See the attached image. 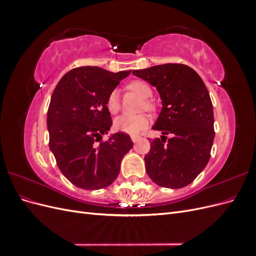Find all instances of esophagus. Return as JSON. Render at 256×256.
Here are the masks:
<instances>
[{
	"mask_svg": "<svg viewBox=\"0 0 256 256\" xmlns=\"http://www.w3.org/2000/svg\"><path fill=\"white\" fill-rule=\"evenodd\" d=\"M140 138H141V136H131V140H132V142H134V143L138 142V140H140Z\"/></svg>",
	"mask_w": 256,
	"mask_h": 256,
	"instance_id": "esophagus-1",
	"label": "esophagus"
}]
</instances>
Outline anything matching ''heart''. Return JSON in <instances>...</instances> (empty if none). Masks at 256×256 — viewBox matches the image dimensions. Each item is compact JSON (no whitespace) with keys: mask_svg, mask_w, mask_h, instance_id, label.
Segmentation results:
<instances>
[{"mask_svg":"<svg viewBox=\"0 0 256 256\" xmlns=\"http://www.w3.org/2000/svg\"><path fill=\"white\" fill-rule=\"evenodd\" d=\"M127 90L136 92L138 96H141L143 99L142 108H145L147 111H154L156 109V104L152 102V90L150 86L148 83L142 80H134L131 81L127 84ZM106 108L112 114H116L120 109V92L118 90H113L109 96L106 98ZM150 120L145 114H136V115H130V114H124L118 116V118L114 120V128L120 131L124 134H136L148 126Z\"/></svg>","mask_w":256,"mask_h":256,"instance_id":"1","label":"heart"}]
</instances>
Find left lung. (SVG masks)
I'll use <instances>...</instances> for the list:
<instances>
[{"label":"left lung","mask_w":256,"mask_h":256,"mask_svg":"<svg viewBox=\"0 0 256 256\" xmlns=\"http://www.w3.org/2000/svg\"><path fill=\"white\" fill-rule=\"evenodd\" d=\"M132 74L156 88L162 100L152 129L164 136L150 141V150L144 157L146 172L160 187H186L210 158L214 130L209 92L196 72L184 64L157 65Z\"/></svg>","instance_id":"obj_1"}]
</instances>
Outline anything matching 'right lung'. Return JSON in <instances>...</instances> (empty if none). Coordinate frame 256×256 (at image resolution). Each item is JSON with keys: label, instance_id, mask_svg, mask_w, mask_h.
<instances>
[{"label": "right lung", "instance_id": "right-lung-1", "mask_svg": "<svg viewBox=\"0 0 256 256\" xmlns=\"http://www.w3.org/2000/svg\"><path fill=\"white\" fill-rule=\"evenodd\" d=\"M130 72L115 74L96 66L74 68L53 90L47 115L49 146L60 172L81 189L110 186L120 174L122 157L132 148L124 132L102 141L113 122L106 98Z\"/></svg>", "mask_w": 256, "mask_h": 256}]
</instances>
